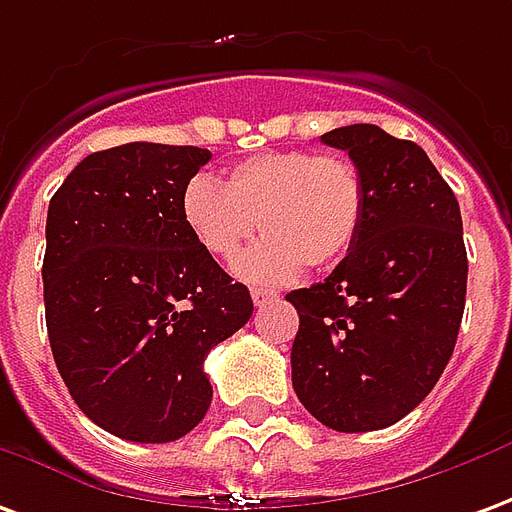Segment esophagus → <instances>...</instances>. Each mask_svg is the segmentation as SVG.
<instances>
[{"mask_svg": "<svg viewBox=\"0 0 512 512\" xmlns=\"http://www.w3.org/2000/svg\"><path fill=\"white\" fill-rule=\"evenodd\" d=\"M280 293L274 291V288H260V285H255L252 288V302H255L257 307H263L266 302H271V299H277Z\"/></svg>", "mask_w": 512, "mask_h": 512, "instance_id": "34e87169", "label": "esophagus"}]
</instances>
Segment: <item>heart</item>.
I'll return each mask as SVG.
<instances>
[{"instance_id": "b5f03b06", "label": "heart", "mask_w": 512, "mask_h": 512, "mask_svg": "<svg viewBox=\"0 0 512 512\" xmlns=\"http://www.w3.org/2000/svg\"><path fill=\"white\" fill-rule=\"evenodd\" d=\"M180 210L196 244L224 263L260 224L266 238L238 257L235 271L249 282H285L305 263L327 268L355 246L366 188L349 157L282 149L235 163L224 182L196 174Z\"/></svg>"}]
</instances>
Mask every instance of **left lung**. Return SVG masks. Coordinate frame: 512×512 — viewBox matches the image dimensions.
I'll return each instance as SVG.
<instances>
[{
	"mask_svg": "<svg viewBox=\"0 0 512 512\" xmlns=\"http://www.w3.org/2000/svg\"><path fill=\"white\" fill-rule=\"evenodd\" d=\"M349 152L366 213L330 277L285 299L299 313L291 380L324 427L371 432L405 418L455 352L468 260L452 188L427 152L377 124L321 135Z\"/></svg>",
	"mask_w": 512,
	"mask_h": 512,
	"instance_id": "left-lung-1",
	"label": "left lung"
}]
</instances>
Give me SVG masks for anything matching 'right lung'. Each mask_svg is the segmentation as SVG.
I'll use <instances>...</instances> for the list:
<instances>
[{
  "label": "right lung",
  "mask_w": 512,
  "mask_h": 512,
  "mask_svg": "<svg viewBox=\"0 0 512 512\" xmlns=\"http://www.w3.org/2000/svg\"><path fill=\"white\" fill-rule=\"evenodd\" d=\"M199 146H113L82 160L46 216L44 305L57 371L116 438L169 443L205 418V357L252 316L246 285L196 244L182 188Z\"/></svg>",
  "instance_id": "right-lung-1"
}]
</instances>
